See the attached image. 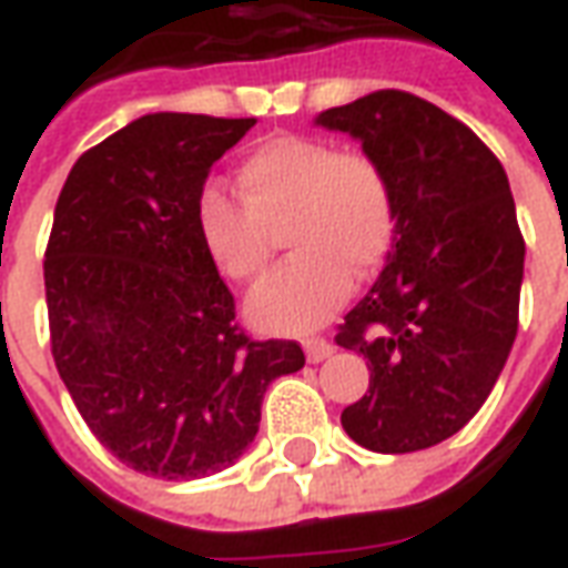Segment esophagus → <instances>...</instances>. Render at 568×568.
I'll list each match as a JSON object with an SVG mask.
<instances>
[{
  "label": "esophagus",
  "mask_w": 568,
  "mask_h": 568,
  "mask_svg": "<svg viewBox=\"0 0 568 568\" xmlns=\"http://www.w3.org/2000/svg\"><path fill=\"white\" fill-rule=\"evenodd\" d=\"M304 353H307V362L320 365V362H325V358L332 356L334 346L328 344V341H322V337H313V341H307V344H304Z\"/></svg>",
  "instance_id": "obj_1"
}]
</instances>
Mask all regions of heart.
<instances>
[{"label":"heart","instance_id":"1","mask_svg":"<svg viewBox=\"0 0 568 568\" xmlns=\"http://www.w3.org/2000/svg\"><path fill=\"white\" fill-rule=\"evenodd\" d=\"M240 200L206 187L194 210L203 252L234 283H255L285 223L295 252L255 295L248 320L273 334H307L389 258L398 231L393 179L374 154L316 136H271L236 166Z\"/></svg>","mask_w":568,"mask_h":568}]
</instances>
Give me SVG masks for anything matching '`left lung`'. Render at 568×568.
<instances>
[{"instance_id": "left-lung-1", "label": "left lung", "mask_w": 568, "mask_h": 568, "mask_svg": "<svg viewBox=\"0 0 568 568\" xmlns=\"http://www.w3.org/2000/svg\"><path fill=\"white\" fill-rule=\"evenodd\" d=\"M316 124L362 142L398 200L386 267L334 337L371 371L341 423L374 453L426 450L480 410L517 337L526 246L508 175L463 121L414 93L374 91Z\"/></svg>"}]
</instances>
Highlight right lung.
I'll list each match as a JSON object with an SVG mask.
<instances>
[{
	"instance_id": "1",
	"label": "right lung",
	"mask_w": 568,
	"mask_h": 568,
	"mask_svg": "<svg viewBox=\"0 0 568 568\" xmlns=\"http://www.w3.org/2000/svg\"><path fill=\"white\" fill-rule=\"evenodd\" d=\"M255 118L158 112L81 154L44 248L51 353L97 440L133 471L210 477L258 435L295 341H252L203 252L194 210L212 163Z\"/></svg>"
}]
</instances>
